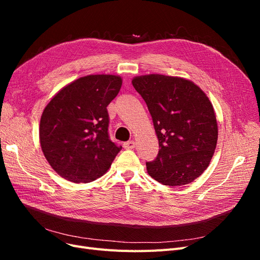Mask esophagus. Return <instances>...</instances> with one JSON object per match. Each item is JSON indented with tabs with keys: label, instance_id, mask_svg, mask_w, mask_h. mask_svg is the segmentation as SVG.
Instances as JSON below:
<instances>
[{
	"label": "esophagus",
	"instance_id": "1",
	"mask_svg": "<svg viewBox=\"0 0 260 260\" xmlns=\"http://www.w3.org/2000/svg\"><path fill=\"white\" fill-rule=\"evenodd\" d=\"M123 147L125 149H132L136 147V142L135 141H127V142L123 143Z\"/></svg>",
	"mask_w": 260,
	"mask_h": 260
}]
</instances>
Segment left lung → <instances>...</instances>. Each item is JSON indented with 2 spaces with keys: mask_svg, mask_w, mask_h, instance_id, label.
<instances>
[{
  "mask_svg": "<svg viewBox=\"0 0 260 260\" xmlns=\"http://www.w3.org/2000/svg\"><path fill=\"white\" fill-rule=\"evenodd\" d=\"M152 116L159 151L146 161L148 175L164 185L191 183L215 153L218 125L214 107L201 88L179 77L158 74L133 78Z\"/></svg>",
  "mask_w": 260,
  "mask_h": 260,
  "instance_id": "obj_1",
  "label": "left lung"
}]
</instances>
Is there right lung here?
<instances>
[{"mask_svg":"<svg viewBox=\"0 0 260 260\" xmlns=\"http://www.w3.org/2000/svg\"><path fill=\"white\" fill-rule=\"evenodd\" d=\"M114 75L85 76L64 86L44 108L40 143L51 167L75 183L103 176L121 146L108 135L107 106L120 91Z\"/></svg>","mask_w":260,"mask_h":260,"instance_id":"1","label":"right lung"}]
</instances>
